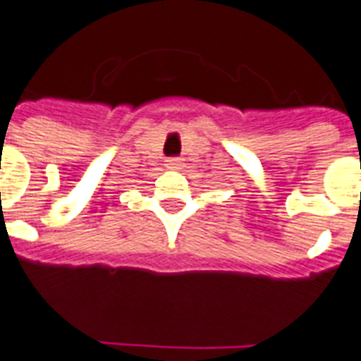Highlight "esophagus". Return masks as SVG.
Instances as JSON below:
<instances>
[{"label":"esophagus","instance_id":"esophagus-1","mask_svg":"<svg viewBox=\"0 0 361 361\" xmlns=\"http://www.w3.org/2000/svg\"><path fill=\"white\" fill-rule=\"evenodd\" d=\"M167 169H180V159H167Z\"/></svg>","mask_w":361,"mask_h":361}]
</instances>
